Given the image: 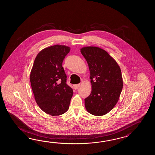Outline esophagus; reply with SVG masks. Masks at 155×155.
Wrapping results in <instances>:
<instances>
[{
	"label": "esophagus",
	"instance_id": "1",
	"mask_svg": "<svg viewBox=\"0 0 155 155\" xmlns=\"http://www.w3.org/2000/svg\"><path fill=\"white\" fill-rule=\"evenodd\" d=\"M80 86V84H76V85H74V89H78V88H79Z\"/></svg>",
	"mask_w": 155,
	"mask_h": 155
}]
</instances>
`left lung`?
Returning <instances> with one entry per match:
<instances>
[{"label": "left lung", "mask_w": 155, "mask_h": 155, "mask_svg": "<svg viewBox=\"0 0 155 155\" xmlns=\"http://www.w3.org/2000/svg\"><path fill=\"white\" fill-rule=\"evenodd\" d=\"M90 73L92 85L90 95L85 99L86 110L95 116L105 115L119 100L123 86L118 64L105 50L96 46L82 48Z\"/></svg>", "instance_id": "1"}]
</instances>
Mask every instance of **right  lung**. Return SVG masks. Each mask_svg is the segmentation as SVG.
Instances as JSON below:
<instances>
[{"label": "right lung", "mask_w": 155, "mask_h": 155, "mask_svg": "<svg viewBox=\"0 0 155 155\" xmlns=\"http://www.w3.org/2000/svg\"><path fill=\"white\" fill-rule=\"evenodd\" d=\"M70 48L55 45L40 51L37 55L30 75L35 100L44 112L59 116L69 107L73 89L66 84L62 64Z\"/></svg>", "instance_id": "obj_1"}]
</instances>
